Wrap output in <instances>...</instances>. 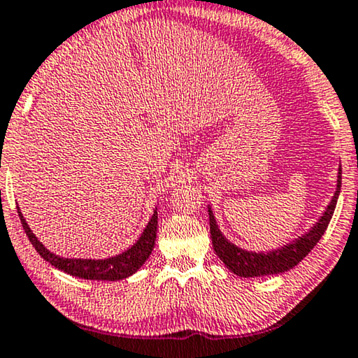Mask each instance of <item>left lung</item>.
Listing matches in <instances>:
<instances>
[{
	"instance_id": "left-lung-1",
	"label": "left lung",
	"mask_w": 358,
	"mask_h": 358,
	"mask_svg": "<svg viewBox=\"0 0 358 358\" xmlns=\"http://www.w3.org/2000/svg\"><path fill=\"white\" fill-rule=\"evenodd\" d=\"M341 182L342 169H339V175H337V188L334 196H332L331 203L327 204L326 211H324L321 219L311 227V231L306 232V234L301 237H298V239L293 241L292 244L280 247V249L276 250L266 252V254H264V252H259V254H257V252H249L231 244V242L221 234L211 208H208L209 231H211L214 252H216L219 259L224 262V265H226L229 270L234 271V273L239 276H245V278L288 271L289 268H293L294 265H298L299 262L314 249V245L317 244L324 232H326L329 221H331L332 214H334L337 198H339Z\"/></svg>"
}]
</instances>
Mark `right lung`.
<instances>
[{"mask_svg": "<svg viewBox=\"0 0 358 358\" xmlns=\"http://www.w3.org/2000/svg\"><path fill=\"white\" fill-rule=\"evenodd\" d=\"M19 209V208H17ZM19 217H21V224L24 227V232L29 237L31 244L34 245V249L39 252V255L45 262H49L50 265H54L55 268H59L65 273L71 276H78V278L85 280H104V282H116V280H122L136 273L137 270L144 265V262L149 259L155 245V237H157V209L152 214L149 224L142 232L139 241L136 242L131 249H127L122 254L111 259L104 260H92V259H64L52 254L42 245V242L37 241V237L32 234L31 227L27 226L26 219L22 217L21 211H19Z\"/></svg>", "mask_w": 358, "mask_h": 358, "instance_id": "1", "label": "right lung"}]
</instances>
